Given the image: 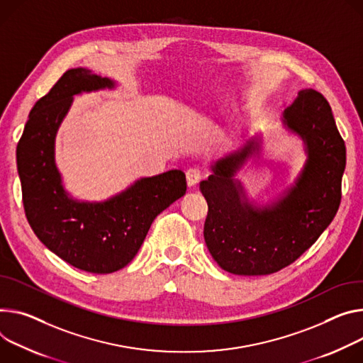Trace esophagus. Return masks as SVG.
Segmentation results:
<instances>
[{
    "mask_svg": "<svg viewBox=\"0 0 363 363\" xmlns=\"http://www.w3.org/2000/svg\"><path fill=\"white\" fill-rule=\"evenodd\" d=\"M201 177H203V172H201L199 168H191V169H188V171H186V184H188V186H189V188H191V186H195L196 184L200 182Z\"/></svg>",
    "mask_w": 363,
    "mask_h": 363,
    "instance_id": "1",
    "label": "esophagus"
}]
</instances>
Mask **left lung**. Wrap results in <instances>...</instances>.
<instances>
[{
    "mask_svg": "<svg viewBox=\"0 0 363 363\" xmlns=\"http://www.w3.org/2000/svg\"><path fill=\"white\" fill-rule=\"evenodd\" d=\"M279 120L303 142L306 155L292 184L260 203L238 178L260 156L262 131L243 136L236 150L214 160L213 174L200 184L208 204L204 240L217 265L230 274L269 275L288 267L314 245L340 206L346 147L325 98L301 89Z\"/></svg>",
    "mask_w": 363,
    "mask_h": 363,
    "instance_id": "left-lung-1",
    "label": "left lung"
}]
</instances>
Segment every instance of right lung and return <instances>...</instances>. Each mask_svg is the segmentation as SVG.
I'll return each mask as SVG.
<instances>
[{"instance_id": "obj_1", "label": "right lung", "mask_w": 363, "mask_h": 363, "mask_svg": "<svg viewBox=\"0 0 363 363\" xmlns=\"http://www.w3.org/2000/svg\"><path fill=\"white\" fill-rule=\"evenodd\" d=\"M114 88L116 81L91 69L67 71L31 108L17 145L23 204L33 232L60 259L91 274H111L128 265L156 216L186 191L181 169L142 177L103 201L78 200L65 188L55 145L74 96Z\"/></svg>"}]
</instances>
